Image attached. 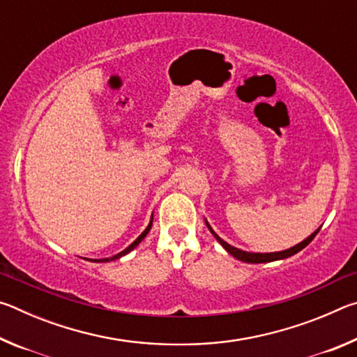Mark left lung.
<instances>
[{"mask_svg":"<svg viewBox=\"0 0 357 357\" xmlns=\"http://www.w3.org/2000/svg\"><path fill=\"white\" fill-rule=\"evenodd\" d=\"M204 223H206V227H208V229L211 233H213V236L217 239V243H219L223 249H225L229 255H233L234 258L236 259H239V261H244V263H271V261H277V259H285V258H288V257H293L294 253H298V252H301L302 249H304V247H307L309 245L312 241H313V238L317 236V233L319 231V228L317 229V231H313L309 238H305L304 241H302V243H299V244H296V245H293V247H289V249H287V250H282V252H269V253H258V252H245V250H241V249H238V247H233V245H229L228 243H225V241H223L219 234H217L213 228H211V225H209V222L204 219Z\"/></svg>","mask_w":357,"mask_h":357,"instance_id":"8db88e82","label":"left lung"}]
</instances>
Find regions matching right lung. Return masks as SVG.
I'll return each mask as SVG.
<instances>
[{
  "label": "right lung",
  "mask_w": 357,
  "mask_h": 357,
  "mask_svg": "<svg viewBox=\"0 0 357 357\" xmlns=\"http://www.w3.org/2000/svg\"><path fill=\"white\" fill-rule=\"evenodd\" d=\"M151 227H153V215H151V220H149V223H148V227L144 228V231L140 234V236H138L134 243H132L128 249H124L123 252H119V253H116V255H113V257H110V258H102V259H93V261H98V263H108V261H113V259H118V258H121V257H124V255H128L129 252H132L135 249V247L142 243V241L146 238V234L149 233V229H151ZM89 261H91V259H89Z\"/></svg>",
  "instance_id": "obj_1"
}]
</instances>
